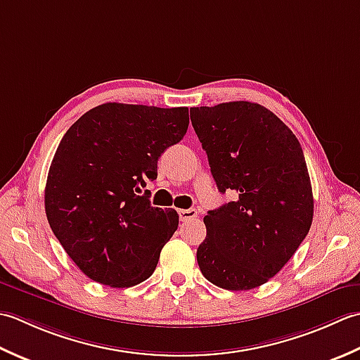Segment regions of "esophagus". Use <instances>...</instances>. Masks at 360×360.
I'll return each mask as SVG.
<instances>
[{"mask_svg": "<svg viewBox=\"0 0 360 360\" xmlns=\"http://www.w3.org/2000/svg\"><path fill=\"white\" fill-rule=\"evenodd\" d=\"M179 216H180V221H181V222L193 221V219H195V217H197V210H194V208H189V210H180V211H179Z\"/></svg>", "mask_w": 360, "mask_h": 360, "instance_id": "1", "label": "esophagus"}]
</instances>
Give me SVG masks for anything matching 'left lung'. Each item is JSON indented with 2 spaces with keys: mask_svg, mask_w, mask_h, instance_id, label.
<instances>
[{
  "mask_svg": "<svg viewBox=\"0 0 360 360\" xmlns=\"http://www.w3.org/2000/svg\"><path fill=\"white\" fill-rule=\"evenodd\" d=\"M191 122L217 189L234 200L203 217L197 248L203 276L226 290H250L284 267L309 233L314 197L297 136L255 102L193 107Z\"/></svg>",
  "mask_w": 360,
  "mask_h": 360,
  "instance_id": "obj_1",
  "label": "left lung"
}]
</instances>
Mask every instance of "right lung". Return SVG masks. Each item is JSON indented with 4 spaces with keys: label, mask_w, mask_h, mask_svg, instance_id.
Here are the masks:
<instances>
[{
    "label": "right lung",
    "mask_w": 360,
    "mask_h": 360,
    "mask_svg": "<svg viewBox=\"0 0 360 360\" xmlns=\"http://www.w3.org/2000/svg\"><path fill=\"white\" fill-rule=\"evenodd\" d=\"M188 124V107L107 102L63 135L48 172L45 211L65 252L93 281L131 288L153 274L179 214L152 207L143 189Z\"/></svg>",
    "instance_id": "obj_1"
}]
</instances>
